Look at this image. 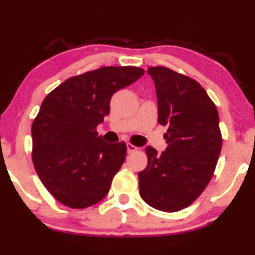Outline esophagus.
<instances>
[{
	"instance_id": "1",
	"label": "esophagus",
	"mask_w": 255,
	"mask_h": 255,
	"mask_svg": "<svg viewBox=\"0 0 255 255\" xmlns=\"http://www.w3.org/2000/svg\"><path fill=\"white\" fill-rule=\"evenodd\" d=\"M137 149H138L137 146L132 145L131 143H127V150H128V152H129V153H131V152H135L136 150H137Z\"/></svg>"
}]
</instances>
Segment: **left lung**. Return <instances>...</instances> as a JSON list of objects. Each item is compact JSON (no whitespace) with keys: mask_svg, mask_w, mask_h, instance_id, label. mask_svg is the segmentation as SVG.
<instances>
[{"mask_svg":"<svg viewBox=\"0 0 255 255\" xmlns=\"http://www.w3.org/2000/svg\"><path fill=\"white\" fill-rule=\"evenodd\" d=\"M158 100V124L167 126L162 153L146 146L138 172L139 195L150 207L174 213L199 198L213 178L222 149L218 112L193 78L166 67H150Z\"/></svg>","mask_w":255,"mask_h":255,"instance_id":"left-lung-1","label":"left lung"}]
</instances>
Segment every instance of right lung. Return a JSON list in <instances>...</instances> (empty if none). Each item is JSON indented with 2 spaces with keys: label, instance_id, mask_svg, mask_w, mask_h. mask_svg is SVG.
I'll use <instances>...</instances> for the list:
<instances>
[{
  "label": "right lung",
  "instance_id": "add662e5",
  "mask_svg": "<svg viewBox=\"0 0 255 255\" xmlns=\"http://www.w3.org/2000/svg\"><path fill=\"white\" fill-rule=\"evenodd\" d=\"M143 74L137 67H102L68 78L46 96L32 124V162L60 203L83 209L107 195L127 145L103 141L96 129L114 93Z\"/></svg>",
  "mask_w": 255,
  "mask_h": 255
}]
</instances>
